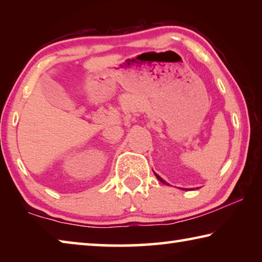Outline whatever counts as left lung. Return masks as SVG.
<instances>
[{
  "label": "left lung",
  "mask_w": 262,
  "mask_h": 262,
  "mask_svg": "<svg viewBox=\"0 0 262 262\" xmlns=\"http://www.w3.org/2000/svg\"><path fill=\"white\" fill-rule=\"evenodd\" d=\"M155 174H156V173H155ZM156 177H157V179H158L159 181H161V183H163V184H166V185H167V183H166V181H165V180H163V179L161 178V177H159L158 174H156Z\"/></svg>",
  "instance_id": "left-lung-1"
}]
</instances>
